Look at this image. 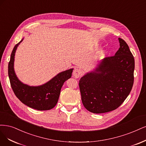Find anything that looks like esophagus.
<instances>
[{"label":"esophagus","instance_id":"esophagus-1","mask_svg":"<svg viewBox=\"0 0 146 146\" xmlns=\"http://www.w3.org/2000/svg\"><path fill=\"white\" fill-rule=\"evenodd\" d=\"M81 73H82V72L81 70L79 68H75L73 72V75L74 78H78L81 75Z\"/></svg>","mask_w":146,"mask_h":146}]
</instances>
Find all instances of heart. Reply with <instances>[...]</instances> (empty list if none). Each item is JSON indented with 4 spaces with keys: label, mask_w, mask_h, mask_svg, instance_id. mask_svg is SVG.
<instances>
[{
    "label": "heart",
    "mask_w": 146,
    "mask_h": 146,
    "mask_svg": "<svg viewBox=\"0 0 146 146\" xmlns=\"http://www.w3.org/2000/svg\"><path fill=\"white\" fill-rule=\"evenodd\" d=\"M104 51H101V52L100 53V55H102V54H104Z\"/></svg>",
    "instance_id": "obj_1"
}]
</instances>
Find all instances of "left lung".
<instances>
[{
  "label": "left lung",
  "mask_w": 146,
  "mask_h": 146,
  "mask_svg": "<svg viewBox=\"0 0 146 146\" xmlns=\"http://www.w3.org/2000/svg\"><path fill=\"white\" fill-rule=\"evenodd\" d=\"M118 40L120 47L115 56L103 59L79 81L82 104L93 113L116 109L132 88L135 59L126 42Z\"/></svg>",
  "instance_id": "obj_1"
}]
</instances>
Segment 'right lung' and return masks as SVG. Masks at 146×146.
<instances>
[{
  "instance_id": "right-lung-1",
  "label": "right lung",
  "mask_w": 146,
  "mask_h": 146,
  "mask_svg": "<svg viewBox=\"0 0 146 146\" xmlns=\"http://www.w3.org/2000/svg\"><path fill=\"white\" fill-rule=\"evenodd\" d=\"M22 39L14 47L8 64V76L15 95L23 104L37 110H48L57 104L61 88L64 83L72 77L73 68L65 70L56 75L49 81L38 86H30L23 84L17 77L15 68V56Z\"/></svg>"
}]
</instances>
